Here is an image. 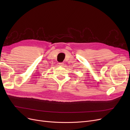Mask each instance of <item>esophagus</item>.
Returning a JSON list of instances; mask_svg holds the SVG:
<instances>
[{
	"label": "esophagus",
	"instance_id": "34e87169",
	"mask_svg": "<svg viewBox=\"0 0 130 130\" xmlns=\"http://www.w3.org/2000/svg\"><path fill=\"white\" fill-rule=\"evenodd\" d=\"M58 64H59V66H60L61 67H63L64 65V63H63V62L59 63Z\"/></svg>",
	"mask_w": 130,
	"mask_h": 130
}]
</instances>
